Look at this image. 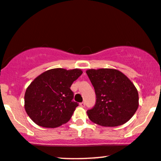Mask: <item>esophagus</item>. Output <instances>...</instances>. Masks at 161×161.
<instances>
[{"label":"esophagus","instance_id":"esophagus-1","mask_svg":"<svg viewBox=\"0 0 161 161\" xmlns=\"http://www.w3.org/2000/svg\"><path fill=\"white\" fill-rule=\"evenodd\" d=\"M79 105H80L81 107H82V108H84V107L85 106V102H81L80 104H79Z\"/></svg>","mask_w":161,"mask_h":161}]
</instances>
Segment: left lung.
Segmentation results:
<instances>
[{
  "instance_id": "obj_1",
  "label": "left lung",
  "mask_w": 161,
  "mask_h": 161,
  "mask_svg": "<svg viewBox=\"0 0 161 161\" xmlns=\"http://www.w3.org/2000/svg\"><path fill=\"white\" fill-rule=\"evenodd\" d=\"M95 89V106L87 111L91 121L103 127H117L127 122L138 108V93L130 79L112 68L87 70Z\"/></svg>"
}]
</instances>
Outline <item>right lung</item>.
Instances as JSON below:
<instances>
[{
	"instance_id": "obj_1",
	"label": "right lung",
	"mask_w": 161,
	"mask_h": 161,
	"mask_svg": "<svg viewBox=\"0 0 161 161\" xmlns=\"http://www.w3.org/2000/svg\"><path fill=\"white\" fill-rule=\"evenodd\" d=\"M82 74L79 68H53L39 75L27 87L24 96L25 112L42 127L55 128L67 123L76 102L70 86Z\"/></svg>"
}]
</instances>
